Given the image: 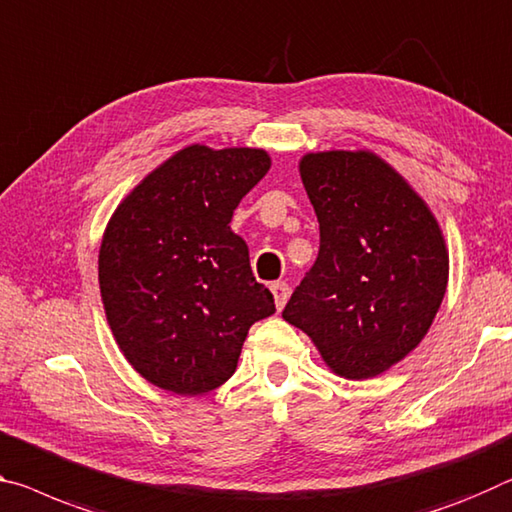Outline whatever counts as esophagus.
Segmentation results:
<instances>
[{"label": "esophagus", "instance_id": "obj_1", "mask_svg": "<svg viewBox=\"0 0 512 512\" xmlns=\"http://www.w3.org/2000/svg\"><path fill=\"white\" fill-rule=\"evenodd\" d=\"M269 289H271V294H273L275 307H278V310H282V307H285V303H287V298H289V285H287V282H273Z\"/></svg>", "mask_w": 512, "mask_h": 512}]
</instances>
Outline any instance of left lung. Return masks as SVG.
<instances>
[{"mask_svg":"<svg viewBox=\"0 0 512 512\" xmlns=\"http://www.w3.org/2000/svg\"><path fill=\"white\" fill-rule=\"evenodd\" d=\"M319 218L316 262L282 312L348 380L373 378L424 339L440 310L449 253L431 209L373 152L300 159Z\"/></svg>","mask_w":512,"mask_h":512,"instance_id":"1","label":"left lung"}]
</instances>
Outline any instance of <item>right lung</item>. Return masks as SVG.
<instances>
[{"instance_id": "1", "label": "right lung", "mask_w": 512, "mask_h": 512, "mask_svg": "<svg viewBox=\"0 0 512 512\" xmlns=\"http://www.w3.org/2000/svg\"><path fill=\"white\" fill-rule=\"evenodd\" d=\"M255 148L189 145L120 202L100 246V294L127 362L152 385L196 396L237 369L255 321L275 312L230 230L269 173Z\"/></svg>"}]
</instances>
